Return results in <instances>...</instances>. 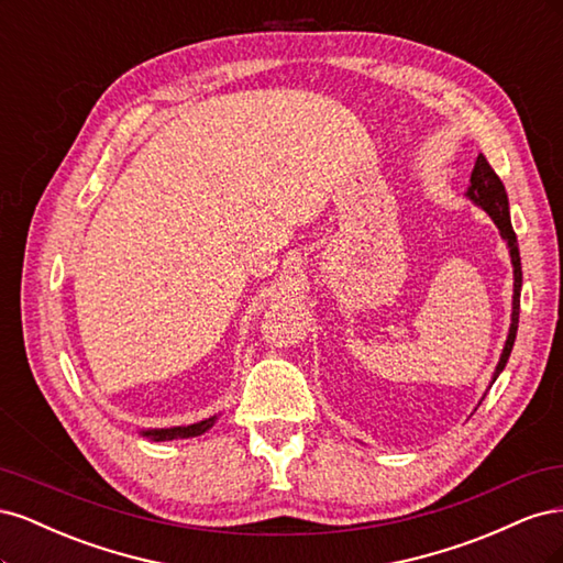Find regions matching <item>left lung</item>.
I'll return each mask as SVG.
<instances>
[{"mask_svg": "<svg viewBox=\"0 0 563 563\" xmlns=\"http://www.w3.org/2000/svg\"><path fill=\"white\" fill-rule=\"evenodd\" d=\"M465 197L474 203V207L484 209L493 223H496L500 236L505 240L507 249H509V261H512V275H515V294H512V317H509V331H507V340H505V347H503V354H500V362L496 366V371H493V378L488 383V387L496 383V378L503 373L509 354H512V347H515V338H517V329H519V298H521V255H519V244H517V234L512 230V220H509V199H507V192H505V185L503 180L496 176V172H493L490 164L486 162L484 155L476 157V164H474V172H472V178H470V187ZM486 397V391H484ZM482 397V399H484ZM479 399V404H482ZM476 411V408H474Z\"/></svg>", "mask_w": 563, "mask_h": 563, "instance_id": "1", "label": "left lung"}]
</instances>
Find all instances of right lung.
<instances>
[{
	"label": "right lung",
	"mask_w": 563,
	"mask_h": 563,
	"mask_svg": "<svg viewBox=\"0 0 563 563\" xmlns=\"http://www.w3.org/2000/svg\"><path fill=\"white\" fill-rule=\"evenodd\" d=\"M218 416L203 418L199 422L192 424H178V428H162V430H141L143 437L152 439V441H174V439H190V437H199L203 432H209L216 424Z\"/></svg>",
	"instance_id": "add662e5"
}]
</instances>
